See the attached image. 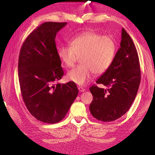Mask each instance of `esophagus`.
Returning a JSON list of instances; mask_svg holds the SVG:
<instances>
[{"instance_id":"esophagus-1","label":"esophagus","mask_w":155,"mask_h":155,"mask_svg":"<svg viewBox=\"0 0 155 155\" xmlns=\"http://www.w3.org/2000/svg\"><path fill=\"white\" fill-rule=\"evenodd\" d=\"M78 91H79V92H81H81L85 91V88H83V87H78Z\"/></svg>"}]
</instances>
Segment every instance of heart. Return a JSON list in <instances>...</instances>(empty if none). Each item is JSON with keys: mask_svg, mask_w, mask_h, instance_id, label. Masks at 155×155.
Returning <instances> with one entry per match:
<instances>
[{"mask_svg": "<svg viewBox=\"0 0 155 155\" xmlns=\"http://www.w3.org/2000/svg\"><path fill=\"white\" fill-rule=\"evenodd\" d=\"M69 45L58 48V57L65 67H72L78 57H81L82 64L67 73L69 80L79 85L86 84L94 73L101 74L106 72L113 61L117 48L111 36L93 31L77 36L69 42Z\"/></svg>", "mask_w": 155, "mask_h": 155, "instance_id": "b5f03b06", "label": "heart"}]
</instances>
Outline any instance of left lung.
Here are the masks:
<instances>
[{"label": "left lung", "mask_w": 155, "mask_h": 155, "mask_svg": "<svg viewBox=\"0 0 155 155\" xmlns=\"http://www.w3.org/2000/svg\"><path fill=\"white\" fill-rule=\"evenodd\" d=\"M121 37L120 47L110 67L96 81L107 88L97 85L89 88L93 97L89 107L91 113L97 120L103 122L117 120L129 110L140 83L137 48L124 28Z\"/></svg>", "instance_id": "left-lung-1"}]
</instances>
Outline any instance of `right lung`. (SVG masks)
I'll list each match as a JSON object with an SVG mask.
<instances>
[{
    "instance_id": "obj_1",
    "label": "right lung",
    "mask_w": 155,
    "mask_h": 155,
    "mask_svg": "<svg viewBox=\"0 0 155 155\" xmlns=\"http://www.w3.org/2000/svg\"><path fill=\"white\" fill-rule=\"evenodd\" d=\"M67 22H46L28 36L18 58V80L23 101L37 120L54 124L63 119L77 98L74 82H56L64 74L55 38Z\"/></svg>"
}]
</instances>
